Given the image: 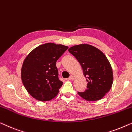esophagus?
Segmentation results:
<instances>
[{
  "mask_svg": "<svg viewBox=\"0 0 132 132\" xmlns=\"http://www.w3.org/2000/svg\"><path fill=\"white\" fill-rule=\"evenodd\" d=\"M73 79H74V77L73 75H70V77L69 78V80H73Z\"/></svg>",
  "mask_w": 132,
  "mask_h": 132,
  "instance_id": "1",
  "label": "esophagus"
}]
</instances>
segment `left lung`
I'll return each mask as SVG.
<instances>
[{
  "instance_id": "obj_1",
  "label": "left lung",
  "mask_w": 132,
  "mask_h": 132,
  "mask_svg": "<svg viewBox=\"0 0 132 132\" xmlns=\"http://www.w3.org/2000/svg\"><path fill=\"white\" fill-rule=\"evenodd\" d=\"M68 51L80 63L87 78V89L84 92H78L79 95L89 101L102 99L113 83L112 69L105 55L88 44L73 46Z\"/></svg>"
}]
</instances>
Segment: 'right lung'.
<instances>
[{"instance_id": "add662e5", "label": "right lung", "mask_w": 132, "mask_h": 132, "mask_svg": "<svg viewBox=\"0 0 132 132\" xmlns=\"http://www.w3.org/2000/svg\"><path fill=\"white\" fill-rule=\"evenodd\" d=\"M68 48L61 44L47 43L35 48L26 57L21 68V80L33 98L49 101L58 94L63 82L59 79L56 62Z\"/></svg>"}]
</instances>
